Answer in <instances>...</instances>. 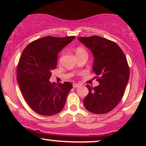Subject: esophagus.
<instances>
[{
  "instance_id": "esophagus-1",
  "label": "esophagus",
  "mask_w": 146,
  "mask_h": 146,
  "mask_svg": "<svg viewBox=\"0 0 146 146\" xmlns=\"http://www.w3.org/2000/svg\"><path fill=\"white\" fill-rule=\"evenodd\" d=\"M73 88H78V87L80 86V84H79L74 83V84H73Z\"/></svg>"
}]
</instances>
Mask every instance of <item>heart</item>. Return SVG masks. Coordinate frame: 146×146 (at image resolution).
Wrapping results in <instances>:
<instances>
[{"instance_id":"b5f03b06","label":"heart","mask_w":146,"mask_h":146,"mask_svg":"<svg viewBox=\"0 0 146 146\" xmlns=\"http://www.w3.org/2000/svg\"><path fill=\"white\" fill-rule=\"evenodd\" d=\"M75 53H76V56H78L80 55L83 54V53H87L86 51L84 49V48L82 47H78L75 50Z\"/></svg>"}]
</instances>
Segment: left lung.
Returning <instances> with one entry per match:
<instances>
[{
	"label": "left lung",
	"instance_id": "obj_1",
	"mask_svg": "<svg viewBox=\"0 0 146 146\" xmlns=\"http://www.w3.org/2000/svg\"><path fill=\"white\" fill-rule=\"evenodd\" d=\"M78 39L93 53V71L100 84L95 87L86 85L88 94L84 100V107L95 114L110 112L121 101L130 77L125 56L116 43L102 37Z\"/></svg>",
	"mask_w": 146,
	"mask_h": 146
}]
</instances>
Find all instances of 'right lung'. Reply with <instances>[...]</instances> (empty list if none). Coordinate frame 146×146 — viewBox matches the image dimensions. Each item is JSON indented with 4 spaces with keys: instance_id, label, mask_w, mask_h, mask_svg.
Here are the masks:
<instances>
[{
    "instance_id": "right-lung-1",
    "label": "right lung",
    "mask_w": 146,
    "mask_h": 146,
    "mask_svg": "<svg viewBox=\"0 0 146 146\" xmlns=\"http://www.w3.org/2000/svg\"><path fill=\"white\" fill-rule=\"evenodd\" d=\"M75 36H46L33 41L22 53L17 68V80L25 101L33 111L44 116L60 113L73 88L66 82H50L57 66L58 54Z\"/></svg>"
}]
</instances>
